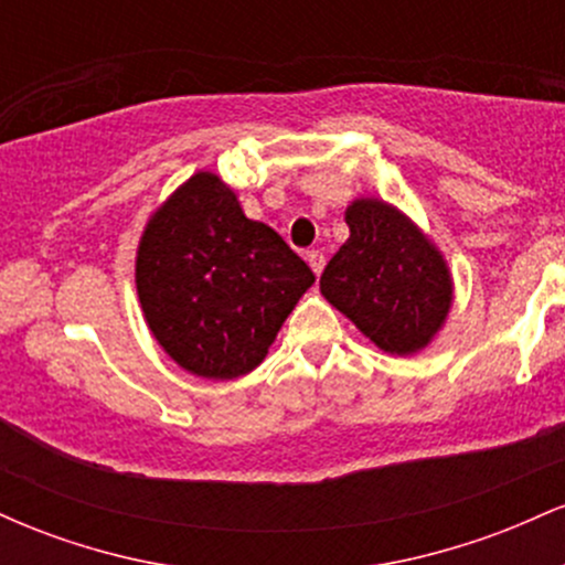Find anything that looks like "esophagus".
Here are the masks:
<instances>
[{"instance_id":"34e87169","label":"esophagus","mask_w":565,"mask_h":565,"mask_svg":"<svg viewBox=\"0 0 565 565\" xmlns=\"http://www.w3.org/2000/svg\"><path fill=\"white\" fill-rule=\"evenodd\" d=\"M305 260H308V265H310V268H313V274H316V276H321L323 263H327V257H323V252H319V249H310L308 255H305Z\"/></svg>"}]
</instances>
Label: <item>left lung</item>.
<instances>
[{
  "label": "left lung",
  "instance_id": "8db88e82",
  "mask_svg": "<svg viewBox=\"0 0 565 565\" xmlns=\"http://www.w3.org/2000/svg\"><path fill=\"white\" fill-rule=\"evenodd\" d=\"M350 238L321 274V295L385 353L423 350L451 308L440 252L385 201L348 206Z\"/></svg>",
  "mask_w": 565,
  "mask_h": 565
}]
</instances>
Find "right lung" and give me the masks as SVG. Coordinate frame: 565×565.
Segmentation results:
<instances>
[{"label":"right lung","instance_id":"1","mask_svg":"<svg viewBox=\"0 0 565 565\" xmlns=\"http://www.w3.org/2000/svg\"><path fill=\"white\" fill-rule=\"evenodd\" d=\"M135 281L170 359L196 377L233 380L263 364L316 276L217 174L196 172L148 220Z\"/></svg>","mask_w":565,"mask_h":565}]
</instances>
